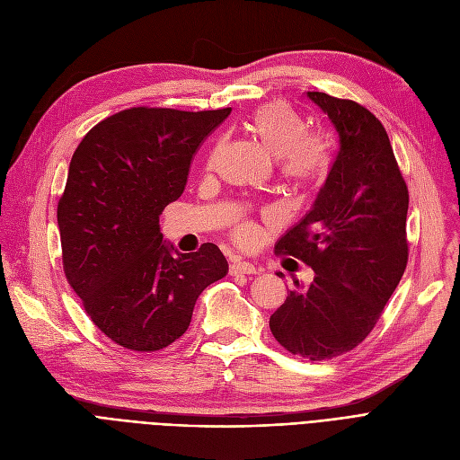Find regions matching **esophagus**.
<instances>
[{"label": "esophagus", "instance_id": "esophagus-1", "mask_svg": "<svg viewBox=\"0 0 460 460\" xmlns=\"http://www.w3.org/2000/svg\"><path fill=\"white\" fill-rule=\"evenodd\" d=\"M229 274L231 276H238V274H257V269L253 267L252 262L246 261H233L229 264Z\"/></svg>", "mask_w": 460, "mask_h": 460}]
</instances>
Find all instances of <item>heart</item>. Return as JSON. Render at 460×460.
Wrapping results in <instances>:
<instances>
[{
	"instance_id": "obj_1",
	"label": "heart",
	"mask_w": 460,
	"mask_h": 460,
	"mask_svg": "<svg viewBox=\"0 0 460 460\" xmlns=\"http://www.w3.org/2000/svg\"><path fill=\"white\" fill-rule=\"evenodd\" d=\"M246 130L276 158L278 175L285 186L295 191H307L323 182L328 169L326 145L319 136L307 132L305 123L291 108L279 102L262 104L250 115ZM216 151L210 155L208 167ZM231 234L236 244L252 246L259 238V226L243 220L233 227Z\"/></svg>"
}]
</instances>
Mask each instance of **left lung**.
Segmentation results:
<instances>
[{"label":"left lung","instance_id":"8db88e82","mask_svg":"<svg viewBox=\"0 0 460 460\" xmlns=\"http://www.w3.org/2000/svg\"><path fill=\"white\" fill-rule=\"evenodd\" d=\"M332 120L337 153L304 220L276 244L315 270L270 317L276 341L311 361L356 349L378 323L408 262V188L388 132L361 104L307 91Z\"/></svg>","mask_w":460,"mask_h":460}]
</instances>
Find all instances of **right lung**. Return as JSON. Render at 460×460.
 <instances>
[{
	"label": "right lung",
	"mask_w": 460,
	"mask_h": 460,
	"mask_svg": "<svg viewBox=\"0 0 460 460\" xmlns=\"http://www.w3.org/2000/svg\"><path fill=\"white\" fill-rule=\"evenodd\" d=\"M229 113L128 108L94 125L72 155L58 203L63 270L94 326L120 347L155 352L177 341L199 295L229 270L212 243L173 257L158 226Z\"/></svg>",
	"instance_id": "1"
}]
</instances>
